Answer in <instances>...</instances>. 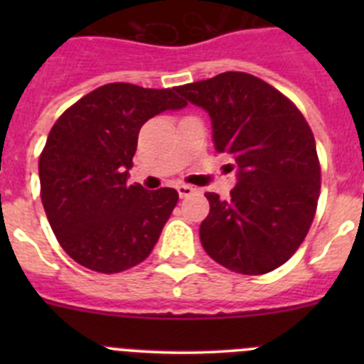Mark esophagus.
Wrapping results in <instances>:
<instances>
[{
  "instance_id": "esophagus-1",
  "label": "esophagus",
  "mask_w": 364,
  "mask_h": 364,
  "mask_svg": "<svg viewBox=\"0 0 364 364\" xmlns=\"http://www.w3.org/2000/svg\"><path fill=\"white\" fill-rule=\"evenodd\" d=\"M176 191H178L180 197L184 198V197H189V195H193V193H197V188H193V186H188V184H180L178 188H176Z\"/></svg>"
}]
</instances>
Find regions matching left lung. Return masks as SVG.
Here are the masks:
<instances>
[{
	"instance_id": "8db88e82",
	"label": "left lung",
	"mask_w": 364,
	"mask_h": 364,
	"mask_svg": "<svg viewBox=\"0 0 364 364\" xmlns=\"http://www.w3.org/2000/svg\"><path fill=\"white\" fill-rule=\"evenodd\" d=\"M175 91L210 114L215 149L237 167L230 200L205 193V253L244 275L273 272L297 252L317 210L321 166L310 125L282 92L252 74L231 70Z\"/></svg>"
}]
</instances>
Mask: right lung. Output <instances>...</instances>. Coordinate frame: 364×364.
I'll list each match as a JSON object with an SVG mask.
<instances>
[{"mask_svg": "<svg viewBox=\"0 0 364 364\" xmlns=\"http://www.w3.org/2000/svg\"><path fill=\"white\" fill-rule=\"evenodd\" d=\"M186 105L173 89L107 83L53 125L40 154L41 202L58 242L78 264L118 273L153 252L178 193L147 191L127 178L140 127Z\"/></svg>", "mask_w": 364, "mask_h": 364, "instance_id": "add662e5", "label": "right lung"}]
</instances>
